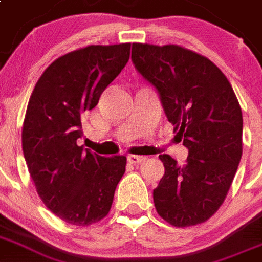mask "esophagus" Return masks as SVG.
Returning a JSON list of instances; mask_svg holds the SVG:
<instances>
[{
	"instance_id": "1",
	"label": "esophagus",
	"mask_w": 262,
	"mask_h": 262,
	"mask_svg": "<svg viewBox=\"0 0 262 262\" xmlns=\"http://www.w3.org/2000/svg\"><path fill=\"white\" fill-rule=\"evenodd\" d=\"M145 157H140V156H129L128 157V162L130 163V165H138V163L144 162L145 161Z\"/></svg>"
}]
</instances>
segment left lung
<instances>
[{
  "mask_svg": "<svg viewBox=\"0 0 262 262\" xmlns=\"http://www.w3.org/2000/svg\"><path fill=\"white\" fill-rule=\"evenodd\" d=\"M132 62L158 92L185 165L159 156L165 175L153 191L159 216L174 227L196 226L219 210L243 154V113L226 75L183 47L133 43Z\"/></svg>",
  "mask_w": 262,
  "mask_h": 262,
  "instance_id": "1",
  "label": "left lung"
}]
</instances>
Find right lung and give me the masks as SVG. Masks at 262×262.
I'll return each instance as SVG.
<instances>
[{"label":"right lung","mask_w":262,"mask_h":262,"mask_svg":"<svg viewBox=\"0 0 262 262\" xmlns=\"http://www.w3.org/2000/svg\"><path fill=\"white\" fill-rule=\"evenodd\" d=\"M130 43L68 52L43 72L27 104L22 149L38 195L74 226L108 215L126 157L97 156L77 145L81 117L128 63Z\"/></svg>","instance_id":"add662e5"}]
</instances>
